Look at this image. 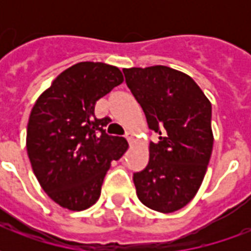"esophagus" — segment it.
<instances>
[{
  "label": "esophagus",
  "mask_w": 251,
  "mask_h": 251,
  "mask_svg": "<svg viewBox=\"0 0 251 251\" xmlns=\"http://www.w3.org/2000/svg\"><path fill=\"white\" fill-rule=\"evenodd\" d=\"M125 138L127 140V142H129V144H131V142L134 141V136H133V133H130V131H127V133H126Z\"/></svg>",
  "instance_id": "obj_1"
}]
</instances>
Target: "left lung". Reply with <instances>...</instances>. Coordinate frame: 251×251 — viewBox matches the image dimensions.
<instances>
[{"instance_id": "8db88e82", "label": "left lung", "mask_w": 251, "mask_h": 251, "mask_svg": "<svg viewBox=\"0 0 251 251\" xmlns=\"http://www.w3.org/2000/svg\"><path fill=\"white\" fill-rule=\"evenodd\" d=\"M122 71L149 129L158 134L149 144L148 165L133 175L137 196L152 210L175 212L198 194L210 163L211 102L192 77L171 67Z\"/></svg>"}]
</instances>
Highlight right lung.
Returning a JSON list of instances; mask_svg holds the SVG:
<instances>
[{
	"mask_svg": "<svg viewBox=\"0 0 251 251\" xmlns=\"http://www.w3.org/2000/svg\"><path fill=\"white\" fill-rule=\"evenodd\" d=\"M124 82L118 67L80 62L59 74L36 100L26 127V152L41 188L56 204L83 211L97 203L113 160L126 152L124 137L109 136L97 100Z\"/></svg>",
	"mask_w": 251,
	"mask_h": 251,
	"instance_id": "1",
	"label": "right lung"
}]
</instances>
